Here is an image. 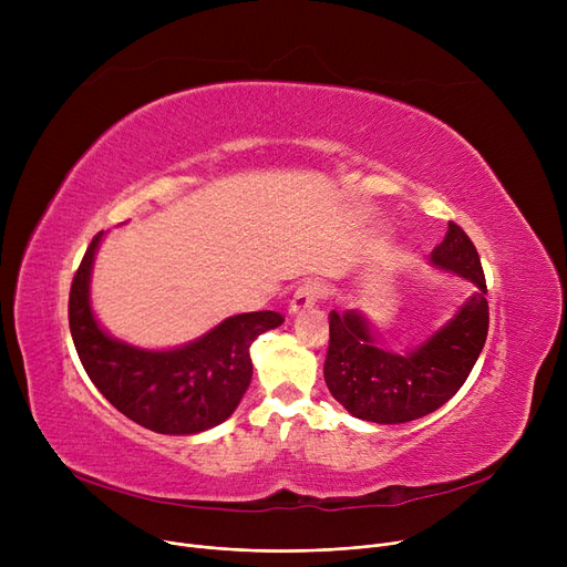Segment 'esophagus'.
I'll list each match as a JSON object with an SVG mask.
<instances>
[{"mask_svg":"<svg viewBox=\"0 0 567 567\" xmlns=\"http://www.w3.org/2000/svg\"><path fill=\"white\" fill-rule=\"evenodd\" d=\"M319 299H321V287L317 282H303L291 296L289 312L291 315H299V312L312 308Z\"/></svg>","mask_w":567,"mask_h":567,"instance_id":"obj_1","label":"esophagus"}]
</instances>
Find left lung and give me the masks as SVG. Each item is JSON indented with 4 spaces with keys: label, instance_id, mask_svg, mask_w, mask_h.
I'll use <instances>...</instances> for the list:
<instances>
[{
    "label": "left lung",
    "instance_id": "obj_1",
    "mask_svg": "<svg viewBox=\"0 0 567 567\" xmlns=\"http://www.w3.org/2000/svg\"><path fill=\"white\" fill-rule=\"evenodd\" d=\"M436 271L453 274L475 289L455 315L406 351L379 344V333L361 310L331 312V342L323 379L331 395L355 419L400 425L436 411L449 402L471 374L489 329L487 285L481 257L455 223L430 255Z\"/></svg>",
    "mask_w": 567,
    "mask_h": 567
}]
</instances>
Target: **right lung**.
<instances>
[{
    "label": "right lung",
    "instance_id": "add662e5",
    "mask_svg": "<svg viewBox=\"0 0 567 567\" xmlns=\"http://www.w3.org/2000/svg\"><path fill=\"white\" fill-rule=\"evenodd\" d=\"M103 231L86 248L71 285V336L103 398L137 425L172 436L225 423L252 379L250 344L285 321L274 310L223 319L212 331L172 349H144L110 336L92 310V271Z\"/></svg>",
    "mask_w": 567,
    "mask_h": 567
}]
</instances>
